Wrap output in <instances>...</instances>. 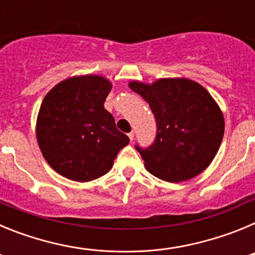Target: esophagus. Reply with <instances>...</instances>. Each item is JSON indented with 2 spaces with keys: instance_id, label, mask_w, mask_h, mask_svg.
<instances>
[{
  "instance_id": "esophagus-1",
  "label": "esophagus",
  "mask_w": 255,
  "mask_h": 255,
  "mask_svg": "<svg viewBox=\"0 0 255 255\" xmlns=\"http://www.w3.org/2000/svg\"><path fill=\"white\" fill-rule=\"evenodd\" d=\"M128 135H129V139H130V140H134V131H131V132H129V134H128Z\"/></svg>"
}]
</instances>
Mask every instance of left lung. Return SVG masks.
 Returning a JSON list of instances; mask_svg holds the SVG:
<instances>
[{
    "instance_id": "left-lung-1",
    "label": "left lung",
    "mask_w": 255,
    "mask_h": 255,
    "mask_svg": "<svg viewBox=\"0 0 255 255\" xmlns=\"http://www.w3.org/2000/svg\"><path fill=\"white\" fill-rule=\"evenodd\" d=\"M149 105L155 124L149 147L135 144L145 167L164 181H185L209 166L224 138L225 123L211 94L189 79H161L154 84L130 83Z\"/></svg>"
}]
</instances>
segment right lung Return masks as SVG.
I'll return each mask as SVG.
<instances>
[{
    "label": "right lung",
    "instance_id": "add662e5",
    "mask_svg": "<svg viewBox=\"0 0 255 255\" xmlns=\"http://www.w3.org/2000/svg\"><path fill=\"white\" fill-rule=\"evenodd\" d=\"M111 83L97 75L67 79L40 105L37 139L56 172L74 181H91L111 170L129 136L117 130L105 110Z\"/></svg>",
    "mask_w": 255,
    "mask_h": 255
}]
</instances>
